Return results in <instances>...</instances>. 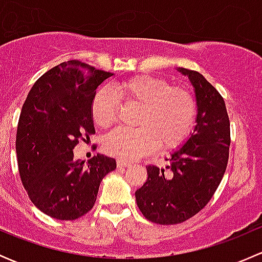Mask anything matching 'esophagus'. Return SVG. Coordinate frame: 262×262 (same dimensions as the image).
<instances>
[{"label":"esophagus","mask_w":262,"mask_h":262,"mask_svg":"<svg viewBox=\"0 0 262 262\" xmlns=\"http://www.w3.org/2000/svg\"><path fill=\"white\" fill-rule=\"evenodd\" d=\"M116 165H118V167H128V166L132 165V162L128 160H121V158H119L116 161Z\"/></svg>","instance_id":"34e87169"}]
</instances>
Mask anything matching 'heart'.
<instances>
[{"label": "heart", "mask_w": 262, "mask_h": 262, "mask_svg": "<svg viewBox=\"0 0 262 262\" xmlns=\"http://www.w3.org/2000/svg\"><path fill=\"white\" fill-rule=\"evenodd\" d=\"M119 99L141 105L134 129H118L106 137L104 148L119 158H136L153 150H171L190 137L198 116V102L189 89L171 86L157 76L139 75L114 86ZM91 116L99 128L107 129L119 119V104L112 92L100 91L91 104Z\"/></svg>", "instance_id": "b5f03b06"}]
</instances>
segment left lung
Listing matches in <instances>:
<instances>
[{
	"mask_svg": "<svg viewBox=\"0 0 262 262\" xmlns=\"http://www.w3.org/2000/svg\"><path fill=\"white\" fill-rule=\"evenodd\" d=\"M195 87L196 125L167 166L148 165L147 181L136 191L139 210L157 224H179L198 214L213 198L228 165L231 128L226 104L199 72L180 68Z\"/></svg>",
	"mask_w": 262,
	"mask_h": 262,
	"instance_id": "left-lung-1",
	"label": "left lung"
}]
</instances>
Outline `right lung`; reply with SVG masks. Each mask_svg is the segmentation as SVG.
<instances>
[{
  "instance_id": "right-lung-1",
  "label": "right lung",
  "mask_w": 262,
  "mask_h": 262,
  "mask_svg": "<svg viewBox=\"0 0 262 262\" xmlns=\"http://www.w3.org/2000/svg\"><path fill=\"white\" fill-rule=\"evenodd\" d=\"M110 76L67 60L44 73L24 102L16 133L18 172L33 204L52 218L75 221L89 213L100 182L116 168L106 156H94L84 167L73 155L95 133L92 100Z\"/></svg>"
}]
</instances>
